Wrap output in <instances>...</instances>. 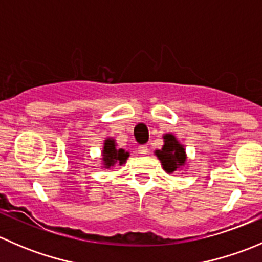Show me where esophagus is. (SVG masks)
Returning <instances> with one entry per match:
<instances>
[{
    "instance_id": "34e87169",
    "label": "esophagus",
    "mask_w": 262,
    "mask_h": 262,
    "mask_svg": "<svg viewBox=\"0 0 262 262\" xmlns=\"http://www.w3.org/2000/svg\"><path fill=\"white\" fill-rule=\"evenodd\" d=\"M148 150H149V149H148L147 146H139L138 147V152L141 153V155H147Z\"/></svg>"
}]
</instances>
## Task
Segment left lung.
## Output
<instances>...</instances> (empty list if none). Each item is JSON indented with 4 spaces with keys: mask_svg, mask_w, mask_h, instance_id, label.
Returning <instances> with one entry per match:
<instances>
[{
    "mask_svg": "<svg viewBox=\"0 0 262 262\" xmlns=\"http://www.w3.org/2000/svg\"><path fill=\"white\" fill-rule=\"evenodd\" d=\"M155 155L167 173H173L186 166L187 156L185 148L172 133L163 134V146L161 149H156Z\"/></svg>",
    "mask_w": 262,
    "mask_h": 262,
    "instance_id": "1",
    "label": "left lung"
}]
</instances>
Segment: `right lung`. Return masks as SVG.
I'll return each instance as SVG.
<instances>
[{
	"label": "right lung",
	"mask_w": 262,
	"mask_h": 262,
	"mask_svg": "<svg viewBox=\"0 0 262 262\" xmlns=\"http://www.w3.org/2000/svg\"><path fill=\"white\" fill-rule=\"evenodd\" d=\"M114 138H106L102 146L101 152V167L102 168H110L114 167L115 165H123L126 162L129 157V152H125L123 148L116 147Z\"/></svg>",
	"instance_id": "1"
}]
</instances>
